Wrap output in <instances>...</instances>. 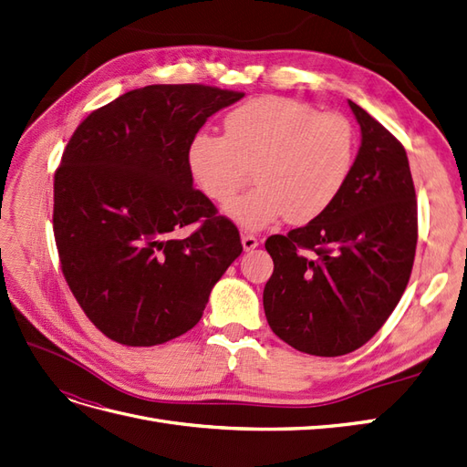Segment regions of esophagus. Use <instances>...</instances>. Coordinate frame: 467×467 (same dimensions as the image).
Instances as JSON below:
<instances>
[{
  "instance_id": "1",
  "label": "esophagus",
  "mask_w": 467,
  "mask_h": 467,
  "mask_svg": "<svg viewBox=\"0 0 467 467\" xmlns=\"http://www.w3.org/2000/svg\"><path fill=\"white\" fill-rule=\"evenodd\" d=\"M242 245H244V249H245V251H253V249H255V247L259 245V242H257V237H255V235H247V234H244V235H242Z\"/></svg>"
}]
</instances>
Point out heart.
Instances as JSON below:
<instances>
[{
    "label": "heart",
    "mask_w": 467,
    "mask_h": 467,
    "mask_svg": "<svg viewBox=\"0 0 467 467\" xmlns=\"http://www.w3.org/2000/svg\"><path fill=\"white\" fill-rule=\"evenodd\" d=\"M225 136L199 134L189 167L210 201L225 204L256 171L260 187L225 206L239 228L257 232L285 216L302 225L319 218L343 191L357 155L348 119L294 99L266 95L232 110Z\"/></svg>",
    "instance_id": "1"
}]
</instances>
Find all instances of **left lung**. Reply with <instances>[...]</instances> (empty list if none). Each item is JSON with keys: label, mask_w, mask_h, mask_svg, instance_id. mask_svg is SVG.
I'll use <instances>...</instances> for the list:
<instances>
[{"label": "left lung", "mask_w": 467, "mask_h": 467, "mask_svg": "<svg viewBox=\"0 0 467 467\" xmlns=\"http://www.w3.org/2000/svg\"><path fill=\"white\" fill-rule=\"evenodd\" d=\"M360 148L335 202L304 228L271 235L275 271L263 292L275 335L296 350L341 357L378 333L401 300L417 247L407 153L357 103Z\"/></svg>", "instance_id": "obj_1"}]
</instances>
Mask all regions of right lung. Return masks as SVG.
Masks as SVG:
<instances>
[{
    "mask_svg": "<svg viewBox=\"0 0 467 467\" xmlns=\"http://www.w3.org/2000/svg\"><path fill=\"white\" fill-rule=\"evenodd\" d=\"M244 93L196 83L148 86L93 110L54 175L62 273L95 327L153 347L201 321L239 255L235 225L192 189L189 148L202 124ZM199 223L189 238L177 229Z\"/></svg>",
    "mask_w": 467,
    "mask_h": 467,
    "instance_id": "add662e5",
    "label": "right lung"
}]
</instances>
